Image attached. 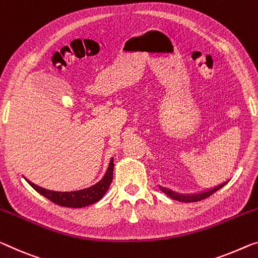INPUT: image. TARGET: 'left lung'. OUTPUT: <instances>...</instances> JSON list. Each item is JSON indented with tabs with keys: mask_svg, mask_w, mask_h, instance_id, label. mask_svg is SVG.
Instances as JSON below:
<instances>
[{
	"mask_svg": "<svg viewBox=\"0 0 258 258\" xmlns=\"http://www.w3.org/2000/svg\"><path fill=\"white\" fill-rule=\"evenodd\" d=\"M227 182L228 181L224 182V183H221L220 185H218V187H216V188L205 190V191L197 192V194H180V192L173 191V190L167 189V188H165V187H159V188H160V190H161L162 192L166 194V195H167L168 197L173 198V200L179 201V202H184V203H192V202H198V201L205 200V198H208L209 196H211L212 194H215L220 188H223L224 185L227 183Z\"/></svg>",
	"mask_w": 258,
	"mask_h": 258,
	"instance_id": "8db88e82",
	"label": "left lung"
}]
</instances>
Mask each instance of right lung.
<instances>
[{
	"label": "right lung",
	"mask_w": 258,
	"mask_h": 258,
	"mask_svg": "<svg viewBox=\"0 0 258 258\" xmlns=\"http://www.w3.org/2000/svg\"><path fill=\"white\" fill-rule=\"evenodd\" d=\"M113 169H114V159L112 158L109 161L108 168H107L105 175L102 179L97 182L96 184L91 185L89 188L76 190V191H53V190H48L45 188L39 187V185L32 183V182L26 180L29 184L34 190L40 194V195L48 198L53 203L61 205V207L66 208H83L88 207L96 202L100 201L104 195L108 190L110 183L113 180Z\"/></svg>",
	"instance_id": "add662e5"
}]
</instances>
